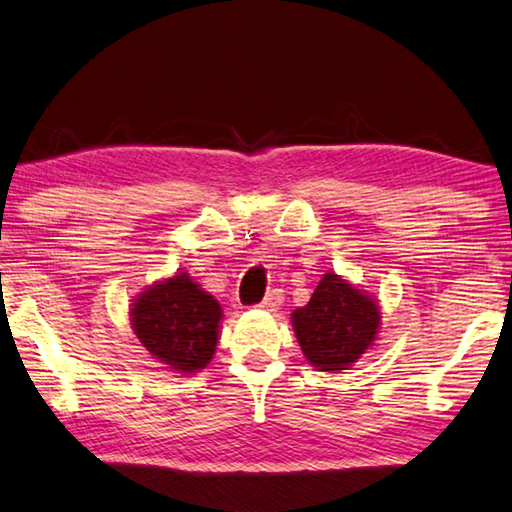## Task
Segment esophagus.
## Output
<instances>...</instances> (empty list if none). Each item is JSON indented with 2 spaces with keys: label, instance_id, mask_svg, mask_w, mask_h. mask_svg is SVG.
<instances>
[{
  "label": "esophagus",
  "instance_id": "1",
  "mask_svg": "<svg viewBox=\"0 0 512 512\" xmlns=\"http://www.w3.org/2000/svg\"><path fill=\"white\" fill-rule=\"evenodd\" d=\"M282 302H284V293L282 291H271L268 293L266 297H264V302L259 304V309H264V311H277L282 306Z\"/></svg>",
  "mask_w": 512,
  "mask_h": 512
}]
</instances>
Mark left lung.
I'll return each instance as SVG.
<instances>
[{
	"instance_id": "1",
	"label": "left lung",
	"mask_w": 512,
	"mask_h": 512,
	"mask_svg": "<svg viewBox=\"0 0 512 512\" xmlns=\"http://www.w3.org/2000/svg\"><path fill=\"white\" fill-rule=\"evenodd\" d=\"M380 304L336 271H327L311 300L291 313V324L306 362L318 371L338 374L376 345Z\"/></svg>"
}]
</instances>
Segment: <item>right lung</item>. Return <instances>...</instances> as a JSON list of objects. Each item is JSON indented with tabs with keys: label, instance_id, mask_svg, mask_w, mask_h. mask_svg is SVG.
<instances>
[{
	"label": "right lung",
	"instance_id": "1",
	"mask_svg": "<svg viewBox=\"0 0 512 512\" xmlns=\"http://www.w3.org/2000/svg\"><path fill=\"white\" fill-rule=\"evenodd\" d=\"M221 320V304L185 271L143 288L129 306L138 342L156 362L179 374H197L210 365Z\"/></svg>",
	"mask_w": 512,
	"mask_h": 512
}]
</instances>
